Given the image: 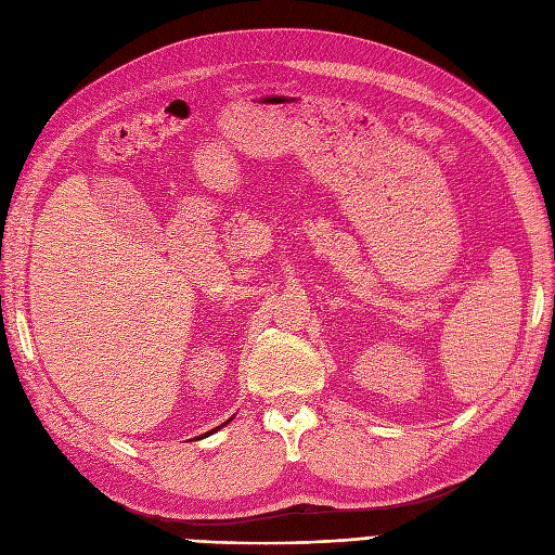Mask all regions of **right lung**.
<instances>
[{
    "instance_id": "right-lung-1",
    "label": "right lung",
    "mask_w": 555,
    "mask_h": 555,
    "mask_svg": "<svg viewBox=\"0 0 555 555\" xmlns=\"http://www.w3.org/2000/svg\"><path fill=\"white\" fill-rule=\"evenodd\" d=\"M229 421H231V418H229ZM229 421H225V423H229ZM225 423H221V425H219V427H223V425H225ZM219 427H217V429H219ZM217 429H210V433H217ZM210 433H208V435H210Z\"/></svg>"
}]
</instances>
